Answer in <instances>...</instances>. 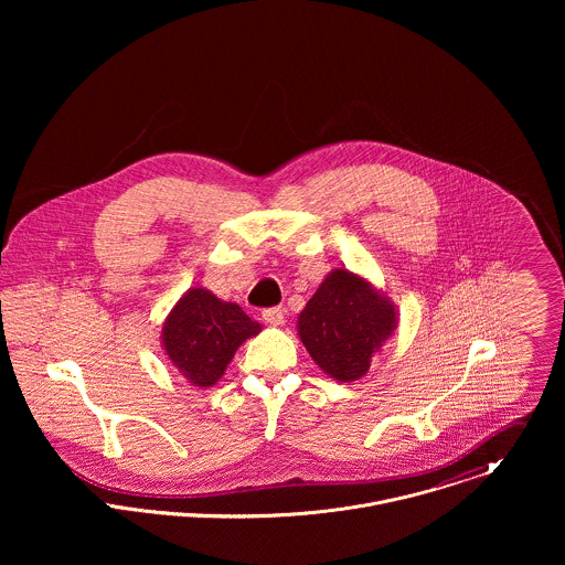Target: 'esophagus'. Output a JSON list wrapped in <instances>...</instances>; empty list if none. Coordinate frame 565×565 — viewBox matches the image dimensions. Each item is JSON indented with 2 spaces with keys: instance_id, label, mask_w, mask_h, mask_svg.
Returning <instances> with one entry per match:
<instances>
[{
  "instance_id": "obj_1",
  "label": "esophagus",
  "mask_w": 565,
  "mask_h": 565,
  "mask_svg": "<svg viewBox=\"0 0 565 565\" xmlns=\"http://www.w3.org/2000/svg\"><path fill=\"white\" fill-rule=\"evenodd\" d=\"M263 320L269 326H282L285 323V309L282 307H271L263 311Z\"/></svg>"
}]
</instances>
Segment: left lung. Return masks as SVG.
Masks as SVG:
<instances>
[{
    "label": "left lung",
    "mask_w": 565,
    "mask_h": 565,
    "mask_svg": "<svg viewBox=\"0 0 565 565\" xmlns=\"http://www.w3.org/2000/svg\"><path fill=\"white\" fill-rule=\"evenodd\" d=\"M398 328V309L367 278L345 267L326 274L298 316V334L326 376L363 379L372 359Z\"/></svg>",
    "instance_id": "1"
}]
</instances>
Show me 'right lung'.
I'll list each match as a JSON object with an SVG mask.
<instances>
[{
	"instance_id": "right-lung-1",
	"label": "right lung",
	"mask_w": 565,
	"mask_h": 565,
	"mask_svg": "<svg viewBox=\"0 0 565 565\" xmlns=\"http://www.w3.org/2000/svg\"><path fill=\"white\" fill-rule=\"evenodd\" d=\"M263 326L249 320L235 302L220 300L204 287L186 289L162 322L167 359L193 387L209 390L226 372L243 341Z\"/></svg>"
}]
</instances>
